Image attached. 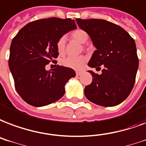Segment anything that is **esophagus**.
Wrapping results in <instances>:
<instances>
[{
  "instance_id": "obj_1",
  "label": "esophagus",
  "mask_w": 146,
  "mask_h": 146,
  "mask_svg": "<svg viewBox=\"0 0 146 146\" xmlns=\"http://www.w3.org/2000/svg\"><path fill=\"white\" fill-rule=\"evenodd\" d=\"M76 76H80L82 74V72H80V71H76Z\"/></svg>"
}]
</instances>
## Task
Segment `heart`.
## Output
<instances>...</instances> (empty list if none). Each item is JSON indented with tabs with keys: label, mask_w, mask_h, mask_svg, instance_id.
Here are the masks:
<instances>
[{
	"label": "heart",
	"mask_w": 146,
	"mask_h": 146,
	"mask_svg": "<svg viewBox=\"0 0 146 146\" xmlns=\"http://www.w3.org/2000/svg\"><path fill=\"white\" fill-rule=\"evenodd\" d=\"M72 37L74 40H77L81 43H85L88 40L89 35L87 32L83 29H76L72 33ZM66 37L62 36L56 42V50L60 54H63L65 51ZM87 60V57L86 56H66L60 59V63L62 66L74 70H80Z\"/></svg>",
	"instance_id": "b5f03b06"
}]
</instances>
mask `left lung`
<instances>
[{
	"instance_id": "1",
	"label": "left lung",
	"mask_w": 146,
	"mask_h": 146,
	"mask_svg": "<svg viewBox=\"0 0 146 146\" xmlns=\"http://www.w3.org/2000/svg\"><path fill=\"white\" fill-rule=\"evenodd\" d=\"M80 28L87 32L96 50L88 66L100 68L99 75L92 70L93 81L84 90L86 97L96 105L115 106L132 91L139 67L135 40L123 28L102 19H76Z\"/></svg>"
}]
</instances>
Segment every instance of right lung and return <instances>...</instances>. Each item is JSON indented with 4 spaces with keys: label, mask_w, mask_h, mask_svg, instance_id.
I'll return each instance as SVG.
<instances>
[{
    "label": "right lung",
    "mask_w": 146,
    "mask_h": 146,
    "mask_svg": "<svg viewBox=\"0 0 146 146\" xmlns=\"http://www.w3.org/2000/svg\"><path fill=\"white\" fill-rule=\"evenodd\" d=\"M76 28L74 20L50 17L29 23L14 36L9 68L17 92L26 103L44 106L64 95L66 83L75 77V71L59 65L47 71L45 66L58 56L56 44L59 38Z\"/></svg>",
    "instance_id": "right-lung-1"
}]
</instances>
